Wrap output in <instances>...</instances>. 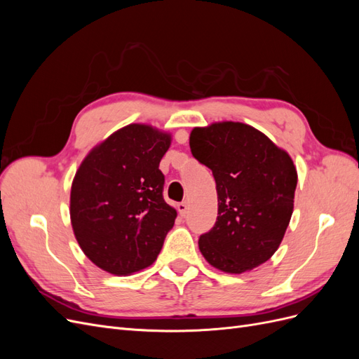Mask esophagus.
Here are the masks:
<instances>
[{"label": "esophagus", "instance_id": "esophagus-1", "mask_svg": "<svg viewBox=\"0 0 359 359\" xmlns=\"http://www.w3.org/2000/svg\"><path fill=\"white\" fill-rule=\"evenodd\" d=\"M177 210H178V212H180L181 215H186V214H187V210H189V203H187V202H180V203L177 205Z\"/></svg>", "mask_w": 359, "mask_h": 359}]
</instances>
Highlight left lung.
Masks as SVG:
<instances>
[{
	"label": "left lung",
	"instance_id": "8db88e82",
	"mask_svg": "<svg viewBox=\"0 0 359 359\" xmlns=\"http://www.w3.org/2000/svg\"><path fill=\"white\" fill-rule=\"evenodd\" d=\"M193 157L212 170L217 222L201 235L208 264L229 274L253 269L273 256L293 212L297 169L290 156L243 123H214L190 133Z\"/></svg>",
	"mask_w": 359,
	"mask_h": 359
}]
</instances>
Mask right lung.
<instances>
[{
	"instance_id": "obj_1",
	"label": "right lung",
	"mask_w": 359,
	"mask_h": 359,
	"mask_svg": "<svg viewBox=\"0 0 359 359\" xmlns=\"http://www.w3.org/2000/svg\"><path fill=\"white\" fill-rule=\"evenodd\" d=\"M170 135L130 124L85 157L70 191L76 240L94 265L128 276L157 259L177 211L163 199L160 160Z\"/></svg>"
}]
</instances>
